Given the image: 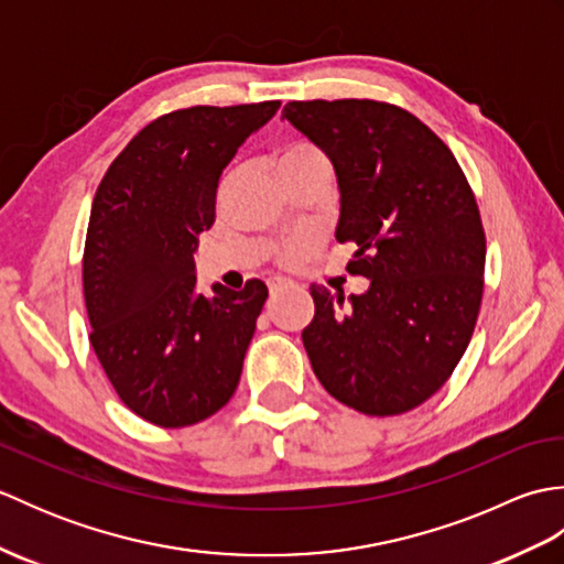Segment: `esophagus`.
I'll list each match as a JSON object with an SVG mask.
<instances>
[{
	"mask_svg": "<svg viewBox=\"0 0 564 564\" xmlns=\"http://www.w3.org/2000/svg\"><path fill=\"white\" fill-rule=\"evenodd\" d=\"M285 289H293V281L281 279V275H273V279H269V291H271V295L281 293V291H285Z\"/></svg>",
	"mask_w": 564,
	"mask_h": 564,
	"instance_id": "34e87169",
	"label": "esophagus"
}]
</instances>
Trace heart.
Returning <instances> with one entry per match:
<instances>
[{"instance_id":"heart-1","label":"heart","mask_w":564,"mask_h":564,"mask_svg":"<svg viewBox=\"0 0 564 564\" xmlns=\"http://www.w3.org/2000/svg\"><path fill=\"white\" fill-rule=\"evenodd\" d=\"M303 170H329L327 154L313 142H291L279 154H275V172H303ZM315 242L310 237H289L283 242L275 245L273 259L279 267L293 269L297 263H303L305 257L313 251Z\"/></svg>"}]
</instances>
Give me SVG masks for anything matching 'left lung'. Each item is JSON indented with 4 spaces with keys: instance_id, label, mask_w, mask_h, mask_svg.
Returning <instances> with one entry per match:
<instances>
[{
    "instance_id": "1",
    "label": "left lung",
    "mask_w": 564,
    "mask_h": 564,
    "mask_svg": "<svg viewBox=\"0 0 564 564\" xmlns=\"http://www.w3.org/2000/svg\"><path fill=\"white\" fill-rule=\"evenodd\" d=\"M283 116L327 154L341 191L339 242H354L364 295L313 285L303 344L334 400L394 416L436 394L480 315L487 239L446 142L388 101H289Z\"/></svg>"
}]
</instances>
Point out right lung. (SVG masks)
<instances>
[{"label":"right lung","instance_id":"right-lung-1","mask_svg":"<svg viewBox=\"0 0 564 564\" xmlns=\"http://www.w3.org/2000/svg\"><path fill=\"white\" fill-rule=\"evenodd\" d=\"M281 101L154 118L106 170L82 257L89 341L130 412L164 429L213 416L237 390L269 289L196 291L194 249L220 174Z\"/></svg>","mask_w":564,"mask_h":564}]
</instances>
